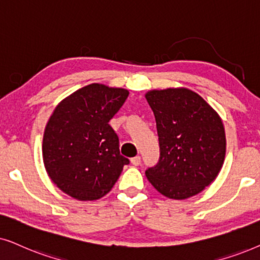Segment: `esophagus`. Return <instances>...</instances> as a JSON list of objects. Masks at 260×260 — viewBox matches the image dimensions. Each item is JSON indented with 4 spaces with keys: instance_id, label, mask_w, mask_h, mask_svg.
<instances>
[{
    "instance_id": "obj_1",
    "label": "esophagus",
    "mask_w": 260,
    "mask_h": 260,
    "mask_svg": "<svg viewBox=\"0 0 260 260\" xmlns=\"http://www.w3.org/2000/svg\"><path fill=\"white\" fill-rule=\"evenodd\" d=\"M131 162H132L134 166H139L141 164V158L139 157V155H137V157L131 159Z\"/></svg>"
}]
</instances>
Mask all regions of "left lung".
Wrapping results in <instances>:
<instances>
[{
    "mask_svg": "<svg viewBox=\"0 0 260 260\" xmlns=\"http://www.w3.org/2000/svg\"><path fill=\"white\" fill-rule=\"evenodd\" d=\"M146 100L153 110L159 160L146 177L161 195L184 200L202 191L221 170L226 137L220 116L189 89L152 90Z\"/></svg>",
    "mask_w": 260,
    "mask_h": 260,
    "instance_id": "obj_1",
    "label": "left lung"
}]
</instances>
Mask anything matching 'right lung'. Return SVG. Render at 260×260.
I'll return each instance as SVG.
<instances>
[{
	"label": "right lung",
	"mask_w": 260,
	"mask_h": 260,
	"mask_svg": "<svg viewBox=\"0 0 260 260\" xmlns=\"http://www.w3.org/2000/svg\"><path fill=\"white\" fill-rule=\"evenodd\" d=\"M126 89L99 83L61 101L48 120L43 158L52 182L79 201L101 199L110 191L123 165L119 138L108 123L126 101Z\"/></svg>",
	"instance_id": "obj_1"
}]
</instances>
